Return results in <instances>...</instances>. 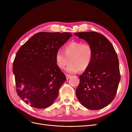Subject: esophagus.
I'll return each mask as SVG.
<instances>
[{
    "mask_svg": "<svg viewBox=\"0 0 132 132\" xmlns=\"http://www.w3.org/2000/svg\"><path fill=\"white\" fill-rule=\"evenodd\" d=\"M71 77V75H69V74H66V78L67 79H69Z\"/></svg>",
    "mask_w": 132,
    "mask_h": 132,
    "instance_id": "1",
    "label": "esophagus"
}]
</instances>
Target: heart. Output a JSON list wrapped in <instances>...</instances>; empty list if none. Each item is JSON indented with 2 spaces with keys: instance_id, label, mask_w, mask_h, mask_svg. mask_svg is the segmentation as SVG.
<instances>
[{
  "instance_id": "1",
  "label": "heart",
  "mask_w": 132,
  "mask_h": 132,
  "mask_svg": "<svg viewBox=\"0 0 132 132\" xmlns=\"http://www.w3.org/2000/svg\"><path fill=\"white\" fill-rule=\"evenodd\" d=\"M94 50L89 43L73 41L64 47V52L59 50L55 55L57 66L62 69L71 63L66 70L70 73L86 70L93 61Z\"/></svg>"
}]
</instances>
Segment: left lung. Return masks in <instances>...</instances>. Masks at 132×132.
I'll return each mask as SVG.
<instances>
[{"label":"left lung","instance_id":"1","mask_svg":"<svg viewBox=\"0 0 132 132\" xmlns=\"http://www.w3.org/2000/svg\"><path fill=\"white\" fill-rule=\"evenodd\" d=\"M74 35L85 40L94 50L90 65L79 76L76 95L87 109H103L113 100L120 81L117 54L109 39L101 34L91 31Z\"/></svg>","mask_w":132,"mask_h":132}]
</instances>
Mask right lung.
I'll return each mask as SVG.
<instances>
[{
	"mask_svg": "<svg viewBox=\"0 0 132 132\" xmlns=\"http://www.w3.org/2000/svg\"><path fill=\"white\" fill-rule=\"evenodd\" d=\"M72 36L69 32H41L20 48L13 62L16 90L27 105L45 109L53 104L66 77L55 62L61 47Z\"/></svg>",
	"mask_w": 132,
	"mask_h": 132,
	"instance_id": "obj_1",
	"label": "right lung"
}]
</instances>
